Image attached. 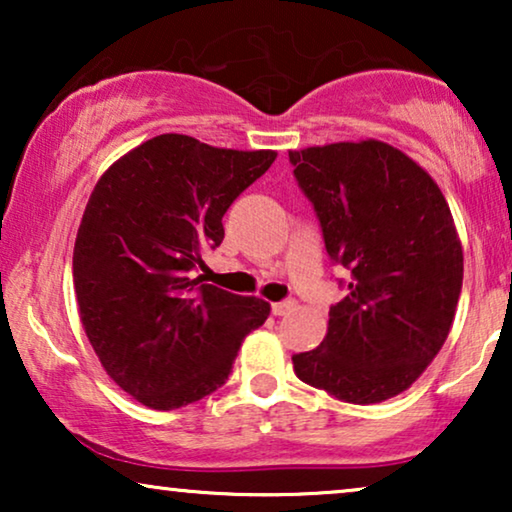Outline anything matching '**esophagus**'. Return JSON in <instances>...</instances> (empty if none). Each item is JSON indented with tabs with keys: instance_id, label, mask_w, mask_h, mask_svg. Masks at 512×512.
Here are the masks:
<instances>
[{
	"instance_id": "esophagus-1",
	"label": "esophagus",
	"mask_w": 512,
	"mask_h": 512,
	"mask_svg": "<svg viewBox=\"0 0 512 512\" xmlns=\"http://www.w3.org/2000/svg\"><path fill=\"white\" fill-rule=\"evenodd\" d=\"M293 307H296V303H293V300H282V303H272V314H275V317H282V314L291 312Z\"/></svg>"
}]
</instances>
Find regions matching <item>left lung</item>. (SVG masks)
<instances>
[{
    "label": "left lung",
    "mask_w": 512,
    "mask_h": 512,
    "mask_svg": "<svg viewBox=\"0 0 512 512\" xmlns=\"http://www.w3.org/2000/svg\"><path fill=\"white\" fill-rule=\"evenodd\" d=\"M328 256L349 270L324 342L293 356L300 380L340 401L403 394L436 359L457 312L464 249L436 181L380 139L289 151Z\"/></svg>",
    "instance_id": "8db88e82"
}]
</instances>
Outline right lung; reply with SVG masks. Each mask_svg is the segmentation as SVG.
<instances>
[{"label": "right lung", "mask_w": 512, "mask_h": 512, "mask_svg": "<svg viewBox=\"0 0 512 512\" xmlns=\"http://www.w3.org/2000/svg\"><path fill=\"white\" fill-rule=\"evenodd\" d=\"M277 151L216 149L188 135L146 139L97 179L74 242L79 317L107 375L151 410L226 384L270 303L202 284V251Z\"/></svg>", "instance_id": "right-lung-1"}]
</instances>
